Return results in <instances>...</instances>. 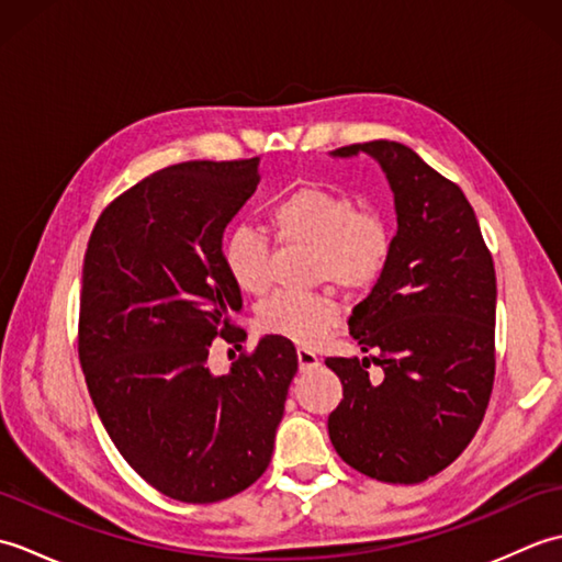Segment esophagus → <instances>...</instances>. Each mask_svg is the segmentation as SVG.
Instances as JSON below:
<instances>
[{"mask_svg":"<svg viewBox=\"0 0 562 562\" xmlns=\"http://www.w3.org/2000/svg\"><path fill=\"white\" fill-rule=\"evenodd\" d=\"M296 360H300V369H302V372H308V369H316V367L321 364L318 355L312 352V350H306V348L296 350Z\"/></svg>","mask_w":562,"mask_h":562,"instance_id":"1","label":"esophagus"}]
</instances>
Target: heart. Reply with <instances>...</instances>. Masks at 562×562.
I'll list each match as a JSON object with an SVG mask.
<instances>
[{
	"mask_svg": "<svg viewBox=\"0 0 562 562\" xmlns=\"http://www.w3.org/2000/svg\"><path fill=\"white\" fill-rule=\"evenodd\" d=\"M272 234L284 246H312V280L342 292H364L384 274L393 254V232L384 214L360 207L348 190L300 186L270 207ZM222 262L246 294L268 292L272 282L270 238L238 224L224 236ZM336 324V306L321 294L282 292L260 306L258 328L296 345H316Z\"/></svg>",
	"mask_w": 562,
	"mask_h": 562,
	"instance_id": "b5f03b06",
	"label": "heart"
}]
</instances>
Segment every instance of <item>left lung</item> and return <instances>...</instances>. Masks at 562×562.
I'll return each instance as SVG.
<instances>
[{
	"label": "left lung",
	"instance_id": "8db88e82",
	"mask_svg": "<svg viewBox=\"0 0 562 562\" xmlns=\"http://www.w3.org/2000/svg\"><path fill=\"white\" fill-rule=\"evenodd\" d=\"M369 154L396 202L393 254L352 308L350 336L376 357H326L342 401L328 417L340 459L369 479L423 483L479 432L495 381V266L461 188L401 142L333 151ZM374 361L385 379L368 381Z\"/></svg>",
	"mask_w": 562,
	"mask_h": 562
}]
</instances>
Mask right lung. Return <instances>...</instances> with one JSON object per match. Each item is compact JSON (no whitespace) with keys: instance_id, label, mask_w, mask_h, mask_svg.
Masks as SVG:
<instances>
[{"instance_id":"add662e5","label":"right lung","mask_w":562,"mask_h":562,"mask_svg":"<svg viewBox=\"0 0 562 562\" xmlns=\"http://www.w3.org/2000/svg\"><path fill=\"white\" fill-rule=\"evenodd\" d=\"M258 157L183 161L142 178L93 226L79 294V362L105 432L166 497L207 505L266 473L296 350L280 336L207 367L241 290L222 262L226 224L254 195Z\"/></svg>"}]
</instances>
